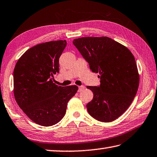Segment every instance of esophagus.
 <instances>
[{
  "label": "esophagus",
  "mask_w": 157,
  "mask_h": 157,
  "mask_svg": "<svg viewBox=\"0 0 157 157\" xmlns=\"http://www.w3.org/2000/svg\"><path fill=\"white\" fill-rule=\"evenodd\" d=\"M85 89V86L83 85H81V86H78V91H81L82 90Z\"/></svg>",
  "instance_id": "1"
}]
</instances>
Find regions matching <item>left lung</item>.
<instances>
[{
  "mask_svg": "<svg viewBox=\"0 0 157 157\" xmlns=\"http://www.w3.org/2000/svg\"><path fill=\"white\" fill-rule=\"evenodd\" d=\"M73 44L100 78V86H87L94 94L87 105L88 113L102 122L116 120L131 105L139 87L140 75L133 55L108 37H81Z\"/></svg>",
  "mask_w": 157,
  "mask_h": 157,
  "instance_id": "1",
  "label": "left lung"
}]
</instances>
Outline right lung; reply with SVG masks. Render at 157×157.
<instances>
[{
  "label": "right lung",
  "instance_id": "add662e5",
  "mask_svg": "<svg viewBox=\"0 0 157 157\" xmlns=\"http://www.w3.org/2000/svg\"><path fill=\"white\" fill-rule=\"evenodd\" d=\"M66 40L37 44L27 50L13 70V94L16 102L30 119L51 126L64 117L67 105L78 90L76 85L58 86L51 76L59 73V59Z\"/></svg>",
  "mask_w": 157,
  "mask_h": 157
}]
</instances>
